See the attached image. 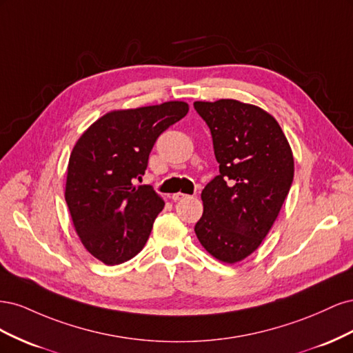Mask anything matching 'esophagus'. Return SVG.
Masks as SVG:
<instances>
[{"label": "esophagus", "mask_w": 353, "mask_h": 353, "mask_svg": "<svg viewBox=\"0 0 353 353\" xmlns=\"http://www.w3.org/2000/svg\"><path fill=\"white\" fill-rule=\"evenodd\" d=\"M187 197H188V196L184 194V193H175V194H172V200H174V201L184 200V199H187Z\"/></svg>", "instance_id": "34e87169"}]
</instances>
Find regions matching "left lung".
<instances>
[{
    "label": "left lung",
    "mask_w": 353,
    "mask_h": 353,
    "mask_svg": "<svg viewBox=\"0 0 353 353\" xmlns=\"http://www.w3.org/2000/svg\"><path fill=\"white\" fill-rule=\"evenodd\" d=\"M209 126L219 175L201 191L196 236L213 258L236 263L268 236L293 183L292 147L275 117L254 104L194 101Z\"/></svg>",
    "instance_id": "8db88e82"
}]
</instances>
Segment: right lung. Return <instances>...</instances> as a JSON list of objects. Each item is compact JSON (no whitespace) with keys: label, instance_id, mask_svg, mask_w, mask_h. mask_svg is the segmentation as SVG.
<instances>
[{"label":"right lung","instance_id":"right-lung-1","mask_svg":"<svg viewBox=\"0 0 353 353\" xmlns=\"http://www.w3.org/2000/svg\"><path fill=\"white\" fill-rule=\"evenodd\" d=\"M187 113L184 101L112 110L74 144L65 199L83 248L103 263L119 265L143 250L165 201L132 181L144 175L159 135Z\"/></svg>","mask_w":353,"mask_h":353}]
</instances>
